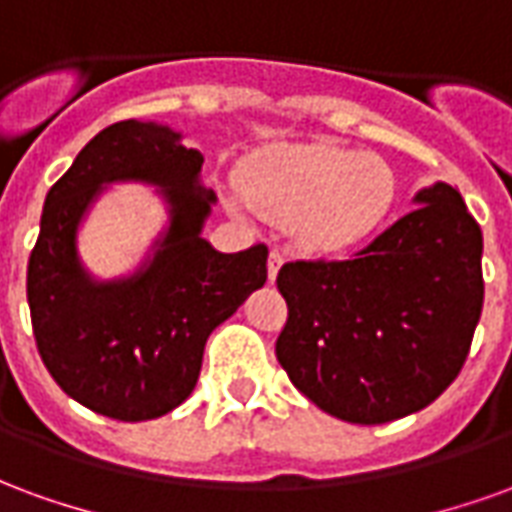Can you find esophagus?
Here are the masks:
<instances>
[{"mask_svg": "<svg viewBox=\"0 0 512 512\" xmlns=\"http://www.w3.org/2000/svg\"><path fill=\"white\" fill-rule=\"evenodd\" d=\"M282 263H285V257H282V252H277V249H271V255H268V279H271V282L277 279Z\"/></svg>", "mask_w": 512, "mask_h": 512, "instance_id": "esophagus-1", "label": "esophagus"}]
</instances>
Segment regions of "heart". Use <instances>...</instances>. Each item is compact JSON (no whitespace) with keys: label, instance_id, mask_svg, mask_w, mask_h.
I'll use <instances>...</instances> for the list:
<instances>
[{"label":"heart","instance_id":"1","mask_svg":"<svg viewBox=\"0 0 512 512\" xmlns=\"http://www.w3.org/2000/svg\"><path fill=\"white\" fill-rule=\"evenodd\" d=\"M238 183L245 197L233 194L230 211L244 213L249 202L268 222L290 224L296 244L318 255L370 238L397 194L384 158L326 142L260 147L244 161Z\"/></svg>","mask_w":512,"mask_h":512}]
</instances>
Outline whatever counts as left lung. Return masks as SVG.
I'll return each mask as SVG.
<instances>
[{
	"label": "left lung",
	"instance_id": "1",
	"mask_svg": "<svg viewBox=\"0 0 512 512\" xmlns=\"http://www.w3.org/2000/svg\"><path fill=\"white\" fill-rule=\"evenodd\" d=\"M483 233L461 191L433 183L414 211L340 263H288L285 373L315 406L381 425L430 406L461 373L483 312Z\"/></svg>",
	"mask_w": 512,
	"mask_h": 512
}]
</instances>
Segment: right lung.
<instances>
[{
    "instance_id": "1",
    "label": "right lung",
    "mask_w": 512,
    "mask_h": 512,
    "mask_svg": "<svg viewBox=\"0 0 512 512\" xmlns=\"http://www.w3.org/2000/svg\"><path fill=\"white\" fill-rule=\"evenodd\" d=\"M202 153L164 123L123 120L95 134L46 194L27 299L43 365L95 414L145 422L194 392L211 332L266 285L263 244L224 255L202 238L216 194ZM115 182L153 185L168 224L143 263L101 280L83 266L78 230Z\"/></svg>"
}]
</instances>
